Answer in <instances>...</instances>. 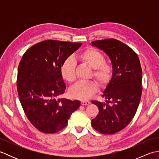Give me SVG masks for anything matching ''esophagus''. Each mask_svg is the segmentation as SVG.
Returning a JSON list of instances; mask_svg holds the SVG:
<instances>
[{"instance_id": "34e87169", "label": "esophagus", "mask_w": 159, "mask_h": 159, "mask_svg": "<svg viewBox=\"0 0 159 159\" xmlns=\"http://www.w3.org/2000/svg\"><path fill=\"white\" fill-rule=\"evenodd\" d=\"M90 104L89 101H87V100H83L81 101V104L83 106H86V105H88V104Z\"/></svg>"}]
</instances>
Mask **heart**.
I'll return each instance as SVG.
<instances>
[{
	"label": "heart",
	"instance_id": "obj_1",
	"mask_svg": "<svg viewBox=\"0 0 159 159\" xmlns=\"http://www.w3.org/2000/svg\"><path fill=\"white\" fill-rule=\"evenodd\" d=\"M79 59L93 69V76L100 86H106L111 79L113 68L109 63L104 62L105 58L102 52L97 49L89 47L79 55ZM76 63L72 58H68L63 62L61 67V74L63 79L72 83L76 78ZM98 89V85L94 80L79 81L71 87L70 95L74 99L87 100Z\"/></svg>",
	"mask_w": 159,
	"mask_h": 159
}]
</instances>
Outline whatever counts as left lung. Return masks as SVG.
Instances as JSON below:
<instances>
[{
	"label": "left lung",
	"mask_w": 159,
	"mask_h": 159,
	"mask_svg": "<svg viewBox=\"0 0 159 159\" xmlns=\"http://www.w3.org/2000/svg\"><path fill=\"white\" fill-rule=\"evenodd\" d=\"M91 45L107 54L113 68L112 77L102 95L108 104L92 101L99 109L92 125L100 133L114 134L130 122L139 104L142 92L139 59L129 46L115 39L96 40Z\"/></svg>",
	"instance_id": "left-lung-1"
}]
</instances>
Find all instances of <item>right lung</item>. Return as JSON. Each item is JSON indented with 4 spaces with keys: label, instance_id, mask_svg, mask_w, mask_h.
Wrapping results in <instances>:
<instances>
[{
    "label": "right lung",
    "instance_id": "obj_1",
    "mask_svg": "<svg viewBox=\"0 0 159 159\" xmlns=\"http://www.w3.org/2000/svg\"><path fill=\"white\" fill-rule=\"evenodd\" d=\"M81 45L45 40L31 46L20 60L17 78L19 99L30 122L42 133H55L65 128L80 105L79 100L59 97L66 89L61 67Z\"/></svg>",
    "mask_w": 159,
    "mask_h": 159
}]
</instances>
